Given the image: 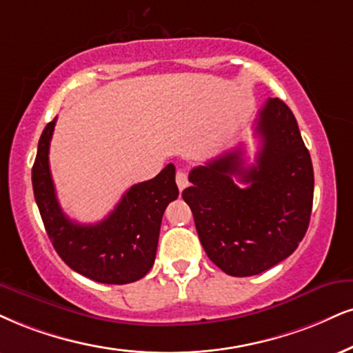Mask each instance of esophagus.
Listing matches in <instances>:
<instances>
[{"mask_svg": "<svg viewBox=\"0 0 353 353\" xmlns=\"http://www.w3.org/2000/svg\"><path fill=\"white\" fill-rule=\"evenodd\" d=\"M175 180H176V185H178V190L180 191H183L186 186L190 185V181H188V175H186V172H183V170H178L176 172V176H175Z\"/></svg>", "mask_w": 353, "mask_h": 353, "instance_id": "34e87169", "label": "esophagus"}]
</instances>
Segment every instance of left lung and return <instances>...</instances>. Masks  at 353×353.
<instances>
[{
	"label": "left lung",
	"instance_id": "obj_1",
	"mask_svg": "<svg viewBox=\"0 0 353 353\" xmlns=\"http://www.w3.org/2000/svg\"><path fill=\"white\" fill-rule=\"evenodd\" d=\"M255 132L262 139L255 165H243L241 149L228 152L191 170L181 193L204 252L230 276L259 275L293 254L312 210L311 155L290 108L268 99Z\"/></svg>",
	"mask_w": 353,
	"mask_h": 353
}]
</instances>
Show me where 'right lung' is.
Instances as JSON below:
<instances>
[{
	"mask_svg": "<svg viewBox=\"0 0 353 353\" xmlns=\"http://www.w3.org/2000/svg\"><path fill=\"white\" fill-rule=\"evenodd\" d=\"M55 121L39 139L32 167L34 198L52 245L68 267L90 280L108 285L141 280L155 262L165 208L178 198L175 167L168 163L155 178L130 186L114 211L98 224H78L60 208L50 175Z\"/></svg>",
	"mask_w": 353,
	"mask_h": 353,
	"instance_id": "1",
	"label": "right lung"
}]
</instances>
